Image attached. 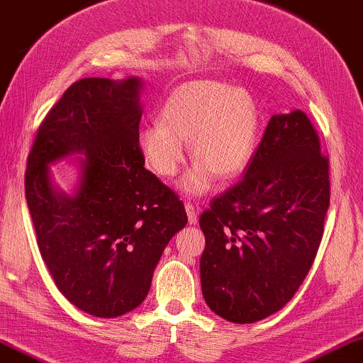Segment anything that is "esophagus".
<instances>
[{
    "instance_id": "1",
    "label": "esophagus",
    "mask_w": 363,
    "mask_h": 363,
    "mask_svg": "<svg viewBox=\"0 0 363 363\" xmlns=\"http://www.w3.org/2000/svg\"><path fill=\"white\" fill-rule=\"evenodd\" d=\"M184 208H186V212H187L189 223H191V225H196V223H197V212H196V207H194V203L186 202V203H184Z\"/></svg>"
}]
</instances>
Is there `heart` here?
I'll return each mask as SVG.
<instances>
[{
  "instance_id": "obj_1",
  "label": "heart",
  "mask_w": 363,
  "mask_h": 363,
  "mask_svg": "<svg viewBox=\"0 0 363 363\" xmlns=\"http://www.w3.org/2000/svg\"><path fill=\"white\" fill-rule=\"evenodd\" d=\"M160 120L138 131V151L157 176L172 177L186 161L189 140L197 160L179 182L189 196L211 191L217 176L240 174L257 147L258 110L252 95L223 82L179 85L162 104Z\"/></svg>"
}]
</instances>
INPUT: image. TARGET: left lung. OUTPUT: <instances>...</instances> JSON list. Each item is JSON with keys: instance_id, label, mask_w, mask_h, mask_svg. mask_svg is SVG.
Listing matches in <instances>:
<instances>
[{"instance_id": "left-lung-1", "label": "left lung", "mask_w": 363, "mask_h": 363, "mask_svg": "<svg viewBox=\"0 0 363 363\" xmlns=\"http://www.w3.org/2000/svg\"><path fill=\"white\" fill-rule=\"evenodd\" d=\"M329 199V161L308 116L273 115L243 181L199 218L208 308L252 324L288 304L314 263Z\"/></svg>"}]
</instances>
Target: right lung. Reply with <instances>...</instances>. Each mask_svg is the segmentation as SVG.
<instances>
[{
    "instance_id": "add662e5",
    "label": "right lung",
    "mask_w": 363,
    "mask_h": 363,
    "mask_svg": "<svg viewBox=\"0 0 363 363\" xmlns=\"http://www.w3.org/2000/svg\"><path fill=\"white\" fill-rule=\"evenodd\" d=\"M143 86L140 77L75 82L28 157L40 257L60 293L95 318H118L145 301L166 245L187 223L179 197L145 169L138 151ZM74 155L78 181L65 193L50 164Z\"/></svg>"
}]
</instances>
